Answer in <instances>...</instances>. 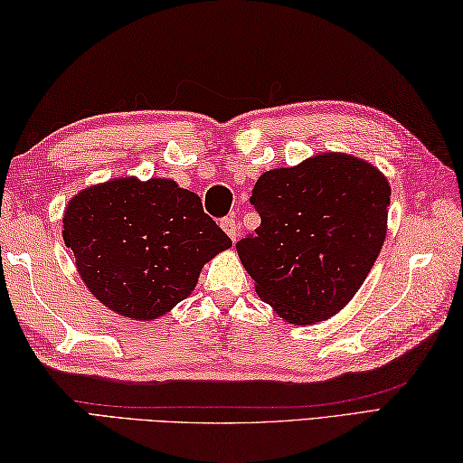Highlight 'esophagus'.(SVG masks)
Returning a JSON list of instances; mask_svg holds the SVG:
<instances>
[{"mask_svg": "<svg viewBox=\"0 0 463 463\" xmlns=\"http://www.w3.org/2000/svg\"><path fill=\"white\" fill-rule=\"evenodd\" d=\"M221 226H222V231H224L226 234H229L231 241L237 242V239H239V226H237V221H234L232 216H224V219L221 221Z\"/></svg>", "mask_w": 463, "mask_h": 463, "instance_id": "obj_1", "label": "esophagus"}]
</instances>
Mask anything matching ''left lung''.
Masks as SVG:
<instances>
[{
  "instance_id": "left-lung-1",
  "label": "left lung",
  "mask_w": 463,
  "mask_h": 463,
  "mask_svg": "<svg viewBox=\"0 0 463 463\" xmlns=\"http://www.w3.org/2000/svg\"><path fill=\"white\" fill-rule=\"evenodd\" d=\"M390 193L378 169L342 153L264 173L250 196L260 226L237 242L259 297L292 324L342 310L386 239Z\"/></svg>"
}]
</instances>
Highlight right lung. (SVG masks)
<instances>
[{
  "mask_svg": "<svg viewBox=\"0 0 463 463\" xmlns=\"http://www.w3.org/2000/svg\"><path fill=\"white\" fill-rule=\"evenodd\" d=\"M63 241L83 282L107 308L155 320L196 287L204 262L232 241L199 194L169 179H113L73 196Z\"/></svg>",
  "mask_w": 463,
  "mask_h": 463,
  "instance_id": "obj_1",
  "label": "right lung"
}]
</instances>
